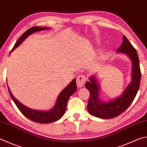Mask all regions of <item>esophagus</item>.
<instances>
[{
  "label": "esophagus",
  "mask_w": 147,
  "mask_h": 147,
  "mask_svg": "<svg viewBox=\"0 0 147 147\" xmlns=\"http://www.w3.org/2000/svg\"><path fill=\"white\" fill-rule=\"evenodd\" d=\"M87 80L86 76L84 74H80L76 77V84L79 88L84 86L85 82Z\"/></svg>",
  "instance_id": "obj_1"
}]
</instances>
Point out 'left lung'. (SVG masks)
<instances>
[{
    "label": "left lung",
    "instance_id": "8db88e82",
    "mask_svg": "<svg viewBox=\"0 0 147 147\" xmlns=\"http://www.w3.org/2000/svg\"><path fill=\"white\" fill-rule=\"evenodd\" d=\"M117 52L125 53L132 61V82L121 96L104 103L100 100V88L94 76L90 77V82L85 85L90 92L87 110L91 115L100 118H113L123 113L134 100L140 86L141 70L138 53L125 36H123V42Z\"/></svg>",
    "mask_w": 147,
    "mask_h": 147
}]
</instances>
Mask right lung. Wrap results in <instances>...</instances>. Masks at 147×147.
<instances>
[{
    "label": "right lung",
    "instance_id": "right-lung-1",
    "mask_svg": "<svg viewBox=\"0 0 147 147\" xmlns=\"http://www.w3.org/2000/svg\"><path fill=\"white\" fill-rule=\"evenodd\" d=\"M49 29L48 28H42L38 27V26H34L28 29L25 33H24L20 36L19 39L16 42L14 47L11 51V52L13 51L16 47H17L27 37L30 35L31 34L38 31L45 30V29ZM10 52V53H11ZM9 88V87H8ZM77 87L76 84V79H74L64 89H63L60 94L58 96L57 98V102L54 107L51 110L48 111H40L33 110V109H29L27 107L23 105L22 103H20L16 98L13 97L10 90L8 89L9 93L10 94L11 98L14 101L15 105H17V108L19 109V111L22 113L24 116H25L26 118L31 119V121L34 122L40 123H49L57 121L60 119L64 114L66 107L67 103L69 97L71 95H73L74 92L76 91Z\"/></svg>",
    "mask_w": 147,
    "mask_h": 147
}]
</instances>
